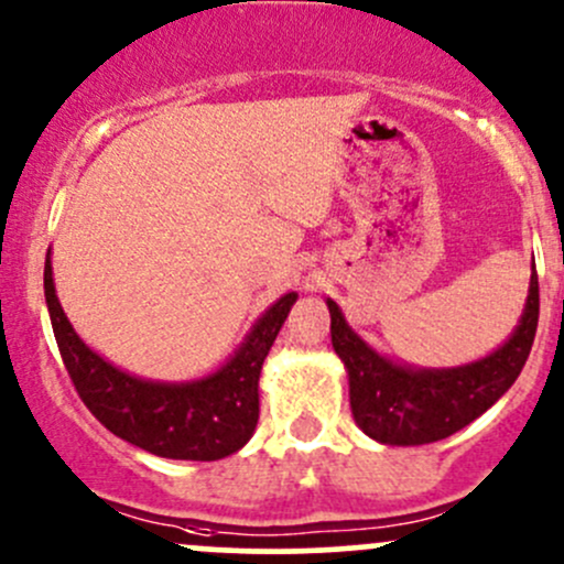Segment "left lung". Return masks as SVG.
<instances>
[{"instance_id": "left-lung-1", "label": "left lung", "mask_w": 564, "mask_h": 564, "mask_svg": "<svg viewBox=\"0 0 564 564\" xmlns=\"http://www.w3.org/2000/svg\"><path fill=\"white\" fill-rule=\"evenodd\" d=\"M538 274L519 325L495 352L454 368H414L379 355L349 328L328 299L330 341L349 377V405L368 438L390 446H422L449 438L481 416L522 373L538 328Z\"/></svg>"}]
</instances>
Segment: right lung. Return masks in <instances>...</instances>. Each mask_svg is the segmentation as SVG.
<instances>
[{
  "label": "right lung",
  "mask_w": 564,
  "mask_h": 564,
  "mask_svg": "<svg viewBox=\"0 0 564 564\" xmlns=\"http://www.w3.org/2000/svg\"><path fill=\"white\" fill-rule=\"evenodd\" d=\"M295 299L299 293H284L265 308L217 371L191 381H153L112 366L77 336L58 304L51 252L45 260L47 314L77 395L110 433L166 459L212 463L252 438L260 368Z\"/></svg>",
  "instance_id": "add662e5"
}]
</instances>
